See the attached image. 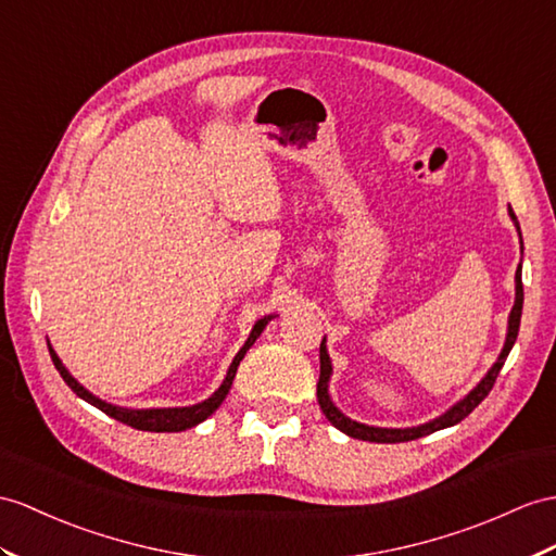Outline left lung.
I'll return each mask as SVG.
<instances>
[{"label":"left lung","instance_id":"8db88e82","mask_svg":"<svg viewBox=\"0 0 556 556\" xmlns=\"http://www.w3.org/2000/svg\"><path fill=\"white\" fill-rule=\"evenodd\" d=\"M509 216L514 226H517L519 231V222H517V214H514V210L509 207ZM519 238H521V231H519ZM523 248V242H521ZM514 282H517V296H514V306L509 311V320H507V340H505V346L503 351H500L497 361L493 363V368L485 372L483 380L473 387L469 394L457 401L451 410H445L441 417L431 419V422H425L419 427H405V429H384V427H368V425H361L356 422V419H349L344 413H340V408L332 403L330 394H328V384H330V375H332V363H330V356H328V349H325V337L320 342V377H318V387H316V394H318V403H320V410L323 415L330 419V422L344 431L346 437L351 439H358V441H372V443H401V441H413V439H419V437H427L431 434V431H439V429H445V427H453L457 422H463V419L477 408V405L489 396V391L493 389L495 380L500 370H503V365L509 356V351L514 346V342H517V334H519V323H521V308H523V286H521V264L517 268V276H514Z\"/></svg>","mask_w":556,"mask_h":556}]
</instances>
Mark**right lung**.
Returning a JSON list of instances; mask_svg holds the SVG:
<instances>
[{
    "label": "right lung",
    "mask_w": 556,
    "mask_h": 556,
    "mask_svg": "<svg viewBox=\"0 0 556 556\" xmlns=\"http://www.w3.org/2000/svg\"><path fill=\"white\" fill-rule=\"evenodd\" d=\"M270 318H274V316H264V318H260V320L254 323V328H252V332H250V337H248V342L242 344V349L236 354V358H233V363H231V368H228L226 380L222 382V387L216 389L210 399H205L202 403H195V405H186V408H148V410H134V408H119V405L105 403V401L93 396L91 391H87L83 384H79V382L75 380V377L65 370V365H63L61 358L56 356V351L51 349L49 342H47V344H49L51 361H53V365H56V370L61 372L63 382H65L67 387H71L79 399L91 403L93 408H99V410H103L105 415H111L113 419H117V422H122V425H129V427L141 429V431H184V429H191V427L200 425L202 419H207V417L224 403V399H226V394H228V389H231V384H233V377H236V370H238L240 361L245 358L248 349L256 342V337H260V334L264 332V328H266Z\"/></svg>",
    "instance_id": "obj_1"
}]
</instances>
